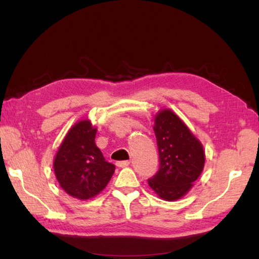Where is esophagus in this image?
Listing matches in <instances>:
<instances>
[{"instance_id": "1", "label": "esophagus", "mask_w": 259, "mask_h": 259, "mask_svg": "<svg viewBox=\"0 0 259 259\" xmlns=\"http://www.w3.org/2000/svg\"><path fill=\"white\" fill-rule=\"evenodd\" d=\"M130 164V161H128V160H125V161H118L117 162V166L119 167V168H125V167H128Z\"/></svg>"}]
</instances>
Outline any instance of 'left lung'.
I'll list each match as a JSON object with an SVG mask.
<instances>
[{
    "mask_svg": "<svg viewBox=\"0 0 259 259\" xmlns=\"http://www.w3.org/2000/svg\"><path fill=\"white\" fill-rule=\"evenodd\" d=\"M160 167L148 180L158 197L167 201L183 198L192 188L205 167L202 144L171 109H161L153 117Z\"/></svg>",
    "mask_w": 259,
    "mask_h": 259,
    "instance_id": "left-lung-1",
    "label": "left lung"
}]
</instances>
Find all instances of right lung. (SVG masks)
Listing matches in <instances>:
<instances>
[{"mask_svg": "<svg viewBox=\"0 0 259 259\" xmlns=\"http://www.w3.org/2000/svg\"><path fill=\"white\" fill-rule=\"evenodd\" d=\"M96 135L97 126L90 119L75 122L65 135L53 160L60 187L79 200L91 199L100 194L115 169L97 147Z\"/></svg>", "mask_w": 259, "mask_h": 259, "instance_id": "1", "label": "right lung"}]
</instances>
